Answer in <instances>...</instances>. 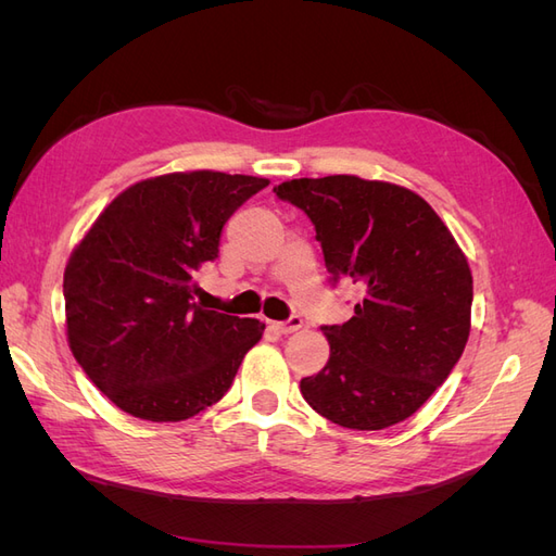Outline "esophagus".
Returning a JSON list of instances; mask_svg holds the SVG:
<instances>
[{
  "label": "esophagus",
  "instance_id": "34e87169",
  "mask_svg": "<svg viewBox=\"0 0 556 556\" xmlns=\"http://www.w3.org/2000/svg\"><path fill=\"white\" fill-rule=\"evenodd\" d=\"M301 327H304V319H301L299 315H292L290 319H285V323H274V329L280 333H294Z\"/></svg>",
  "mask_w": 556,
  "mask_h": 556
}]
</instances>
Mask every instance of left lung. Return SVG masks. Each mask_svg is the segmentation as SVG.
<instances>
[{"label":"left lung","mask_w":556,"mask_h":556,"mask_svg":"<svg viewBox=\"0 0 556 556\" xmlns=\"http://www.w3.org/2000/svg\"><path fill=\"white\" fill-rule=\"evenodd\" d=\"M274 192L311 217L331 280L364 292L348 323L323 327L329 362L301 394L345 429L403 422L466 348L473 276L462 248L422 197L394 182L294 178Z\"/></svg>","instance_id":"8db88e82"}]
</instances>
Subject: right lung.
<instances>
[{"instance_id":"obj_1","label":"right lung","mask_w":556,"mask_h":556,"mask_svg":"<svg viewBox=\"0 0 556 556\" xmlns=\"http://www.w3.org/2000/svg\"><path fill=\"white\" fill-rule=\"evenodd\" d=\"M266 178L178 172L134 182L64 268L66 339L117 408L180 422L220 401L264 323L208 311L194 276L217 257L225 223Z\"/></svg>"}]
</instances>
